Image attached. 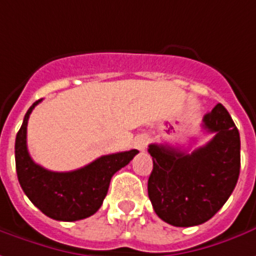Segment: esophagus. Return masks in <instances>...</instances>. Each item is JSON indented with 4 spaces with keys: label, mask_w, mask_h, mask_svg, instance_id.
<instances>
[{
    "label": "esophagus",
    "mask_w": 256,
    "mask_h": 256,
    "mask_svg": "<svg viewBox=\"0 0 256 256\" xmlns=\"http://www.w3.org/2000/svg\"><path fill=\"white\" fill-rule=\"evenodd\" d=\"M147 144H148V136H147V134H138L134 138V142H133V146H134V148H136V150H138V151L146 150Z\"/></svg>",
    "instance_id": "obj_1"
}]
</instances>
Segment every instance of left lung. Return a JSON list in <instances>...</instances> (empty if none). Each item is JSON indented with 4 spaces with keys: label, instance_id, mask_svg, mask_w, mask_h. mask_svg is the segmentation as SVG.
<instances>
[{
    "label": "left lung",
    "instance_id": "1",
    "mask_svg": "<svg viewBox=\"0 0 256 256\" xmlns=\"http://www.w3.org/2000/svg\"><path fill=\"white\" fill-rule=\"evenodd\" d=\"M202 126L214 137L190 154L165 144L148 146V198L158 217L175 227L206 223L237 185L241 142L230 114L217 104Z\"/></svg>",
    "mask_w": 256,
    "mask_h": 256
}]
</instances>
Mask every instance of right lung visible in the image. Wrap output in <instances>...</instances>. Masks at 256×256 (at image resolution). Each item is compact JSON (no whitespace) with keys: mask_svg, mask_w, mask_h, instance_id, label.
<instances>
[{"mask_svg":"<svg viewBox=\"0 0 256 256\" xmlns=\"http://www.w3.org/2000/svg\"><path fill=\"white\" fill-rule=\"evenodd\" d=\"M36 100L26 112L15 140V164L20 188L42 213L58 222H77L96 213L105 199L110 179L133 160L137 150L99 157L70 172H53L33 161L26 146V128Z\"/></svg>","mask_w":256,"mask_h":256,"instance_id":"right-lung-1","label":"right lung"}]
</instances>
